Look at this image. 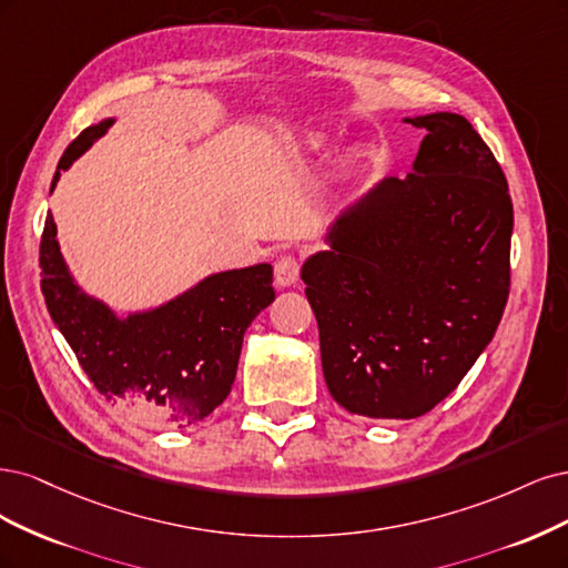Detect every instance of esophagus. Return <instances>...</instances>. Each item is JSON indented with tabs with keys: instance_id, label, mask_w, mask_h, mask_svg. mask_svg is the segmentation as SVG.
<instances>
[{
	"instance_id": "34e87169",
	"label": "esophagus",
	"mask_w": 568,
	"mask_h": 568,
	"mask_svg": "<svg viewBox=\"0 0 568 568\" xmlns=\"http://www.w3.org/2000/svg\"><path fill=\"white\" fill-rule=\"evenodd\" d=\"M273 278H276L278 287L295 285L300 281V262L292 254H285V257L273 264Z\"/></svg>"
}]
</instances>
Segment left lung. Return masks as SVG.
Returning <instances> with one entry per match:
<instances>
[{"mask_svg": "<svg viewBox=\"0 0 568 568\" xmlns=\"http://www.w3.org/2000/svg\"><path fill=\"white\" fill-rule=\"evenodd\" d=\"M425 132L406 179L377 181L302 264L325 384L342 408L410 419L444 400L498 331L511 200L498 160L455 113Z\"/></svg>", "mask_w": 568, "mask_h": 568, "instance_id": "obj_1", "label": "left lung"}]
</instances>
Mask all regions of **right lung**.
<instances>
[{"instance_id":"obj_1","label":"right lung","mask_w":568,"mask_h":568,"mask_svg":"<svg viewBox=\"0 0 568 568\" xmlns=\"http://www.w3.org/2000/svg\"><path fill=\"white\" fill-rule=\"evenodd\" d=\"M115 118L91 124L59 160L51 181L70 170ZM42 295L51 321L101 396L149 427H189L224 404L235 379L243 335L276 300L273 266L210 273L181 295L120 316L72 276L49 212L42 245Z\"/></svg>"}]
</instances>
